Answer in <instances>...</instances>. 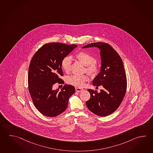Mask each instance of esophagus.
Instances as JSON below:
<instances>
[{"instance_id":"1","label":"esophagus","mask_w":153,"mask_h":153,"mask_svg":"<svg viewBox=\"0 0 153 153\" xmlns=\"http://www.w3.org/2000/svg\"><path fill=\"white\" fill-rule=\"evenodd\" d=\"M83 91V88H76V91L77 92H81Z\"/></svg>"}]
</instances>
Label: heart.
I'll list each match as a JSON object with an SVG mask.
<instances>
[{"instance_id": "obj_1", "label": "heart", "mask_w": 153, "mask_h": 153, "mask_svg": "<svg viewBox=\"0 0 153 153\" xmlns=\"http://www.w3.org/2000/svg\"><path fill=\"white\" fill-rule=\"evenodd\" d=\"M75 58L82 64L85 66V71L91 76L97 75L99 67L97 64L95 58L90 53L85 51H80L75 55ZM72 58L71 56H66L61 62V67L63 71L68 73L71 68ZM89 78L87 75H72L67 78L66 82L76 87H82L88 81Z\"/></svg>"}]
</instances>
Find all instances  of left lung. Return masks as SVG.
Segmentation results:
<instances>
[{
  "label": "left lung",
  "mask_w": 153,
  "mask_h": 153,
  "mask_svg": "<svg viewBox=\"0 0 153 153\" xmlns=\"http://www.w3.org/2000/svg\"><path fill=\"white\" fill-rule=\"evenodd\" d=\"M96 47L100 50L101 71L93 82L94 85H102L100 93L88 89L91 98L86 101L88 109L100 117L110 115L118 109L125 97L127 79L124 64L118 53L109 44L94 42L82 48Z\"/></svg>",
  "instance_id": "left-lung-1"
}]
</instances>
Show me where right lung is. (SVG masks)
I'll list each match as a JSON object with an SVG mask.
<instances>
[{"mask_svg":"<svg viewBox=\"0 0 153 153\" xmlns=\"http://www.w3.org/2000/svg\"><path fill=\"white\" fill-rule=\"evenodd\" d=\"M76 45L51 42L44 45L32 57L28 70V89L36 108L43 115L54 117L67 108L70 97L75 91L73 85L65 84L61 91L53 90L56 83H64L61 62Z\"/></svg>","mask_w":153,"mask_h":153,"instance_id":"1","label":"right lung"}]
</instances>
